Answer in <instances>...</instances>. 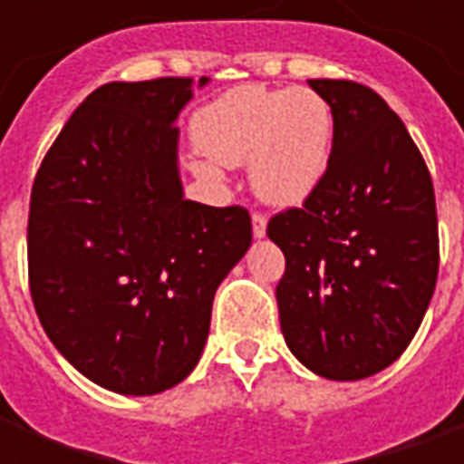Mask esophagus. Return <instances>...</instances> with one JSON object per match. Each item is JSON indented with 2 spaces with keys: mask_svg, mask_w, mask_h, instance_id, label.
I'll return each mask as SVG.
<instances>
[{
  "mask_svg": "<svg viewBox=\"0 0 464 464\" xmlns=\"http://www.w3.org/2000/svg\"><path fill=\"white\" fill-rule=\"evenodd\" d=\"M251 223H253V236H256V238H263V236H266V226H268V218H266L263 213H253Z\"/></svg>",
  "mask_w": 464,
  "mask_h": 464,
  "instance_id": "34e87169",
  "label": "esophagus"
}]
</instances>
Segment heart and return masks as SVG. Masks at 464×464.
Masks as SVG:
<instances>
[{
  "label": "heart",
  "mask_w": 464,
  "mask_h": 464,
  "mask_svg": "<svg viewBox=\"0 0 464 464\" xmlns=\"http://www.w3.org/2000/svg\"><path fill=\"white\" fill-rule=\"evenodd\" d=\"M193 133L208 156L193 166L201 176L218 179V163H248L261 201L298 206L315 193L328 171L333 111L313 89L246 84L203 106L193 119Z\"/></svg>",
  "instance_id": "1"
}]
</instances>
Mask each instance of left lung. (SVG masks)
Returning a JSON list of instances; mask_svg holds the SVG:
<instances>
[{"mask_svg": "<svg viewBox=\"0 0 464 464\" xmlns=\"http://www.w3.org/2000/svg\"><path fill=\"white\" fill-rule=\"evenodd\" d=\"M308 84L331 104L333 151L315 193L268 221L285 256L281 331L315 375L370 378L402 355L435 291V191L382 96L345 79Z\"/></svg>", "mask_w": 464, "mask_h": 464, "instance_id": "1", "label": "left lung"}]
</instances>
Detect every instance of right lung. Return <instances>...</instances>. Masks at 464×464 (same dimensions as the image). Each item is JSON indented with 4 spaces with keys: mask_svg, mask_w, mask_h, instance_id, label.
I'll return each mask as SVG.
<instances>
[{
    "mask_svg": "<svg viewBox=\"0 0 464 464\" xmlns=\"http://www.w3.org/2000/svg\"><path fill=\"white\" fill-rule=\"evenodd\" d=\"M191 96L186 76L99 86L32 186L36 315L82 375L121 395H156L196 368L216 288L253 238L241 206L183 198L176 119Z\"/></svg>",
    "mask_w": 464,
    "mask_h": 464,
    "instance_id": "1",
    "label": "right lung"
}]
</instances>
